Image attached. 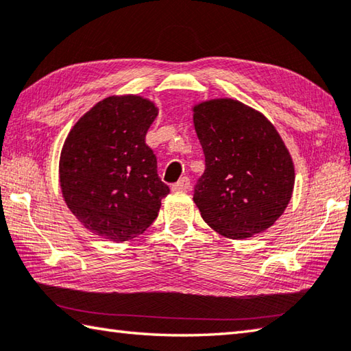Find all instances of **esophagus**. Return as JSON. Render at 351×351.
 Instances as JSON below:
<instances>
[{
  "instance_id": "obj_1",
  "label": "esophagus",
  "mask_w": 351,
  "mask_h": 351,
  "mask_svg": "<svg viewBox=\"0 0 351 351\" xmlns=\"http://www.w3.org/2000/svg\"><path fill=\"white\" fill-rule=\"evenodd\" d=\"M189 189H190V180L187 176H182L180 181L171 186V190H173V192H186Z\"/></svg>"
}]
</instances>
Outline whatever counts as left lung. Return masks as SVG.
<instances>
[{"label":"left lung","mask_w":351,"mask_h":351,"mask_svg":"<svg viewBox=\"0 0 351 351\" xmlns=\"http://www.w3.org/2000/svg\"><path fill=\"white\" fill-rule=\"evenodd\" d=\"M193 112L206 156L193 190L202 219L232 239L264 232L284 213L295 184L281 136L264 114L234 99L207 101Z\"/></svg>","instance_id":"8db88e82"}]
</instances>
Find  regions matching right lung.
Returning a JSON list of instances; mask_svg holds the SVG:
<instances>
[{
	"mask_svg": "<svg viewBox=\"0 0 351 351\" xmlns=\"http://www.w3.org/2000/svg\"><path fill=\"white\" fill-rule=\"evenodd\" d=\"M158 114L150 101L106 98L70 130L60 159L67 207L92 233L123 242L156 219L170 189L145 135Z\"/></svg>",
	"mask_w": 351,
	"mask_h": 351,
	"instance_id": "add662e5",
	"label": "right lung"
}]
</instances>
